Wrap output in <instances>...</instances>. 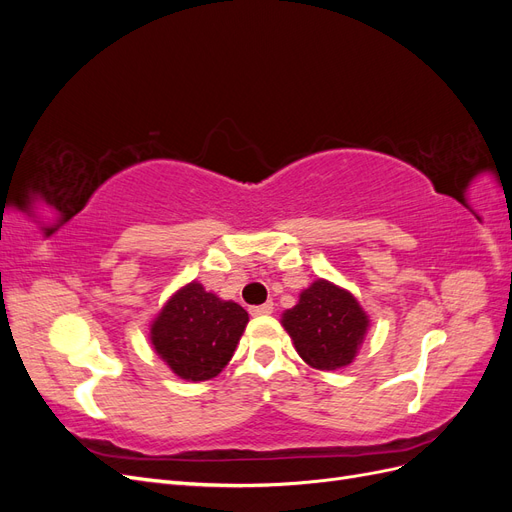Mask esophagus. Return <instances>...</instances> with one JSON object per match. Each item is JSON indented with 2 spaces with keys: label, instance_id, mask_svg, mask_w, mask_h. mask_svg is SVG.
<instances>
[{
  "label": "esophagus",
  "instance_id": "34e87169",
  "mask_svg": "<svg viewBox=\"0 0 512 512\" xmlns=\"http://www.w3.org/2000/svg\"><path fill=\"white\" fill-rule=\"evenodd\" d=\"M273 312V303H262V305H254L250 307L252 316H269Z\"/></svg>",
  "mask_w": 512,
  "mask_h": 512
}]
</instances>
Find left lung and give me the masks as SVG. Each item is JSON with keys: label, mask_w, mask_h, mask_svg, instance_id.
<instances>
[{"label": "left lung", "mask_w": 512, "mask_h": 512, "mask_svg": "<svg viewBox=\"0 0 512 512\" xmlns=\"http://www.w3.org/2000/svg\"><path fill=\"white\" fill-rule=\"evenodd\" d=\"M282 327L309 367L333 371L354 361L369 316L348 290L316 280L299 294V303L282 314Z\"/></svg>", "instance_id": "1"}]
</instances>
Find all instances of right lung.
<instances>
[{"instance_id":"add662e5","label":"right lung","mask_w":512,"mask_h":512,"mask_svg":"<svg viewBox=\"0 0 512 512\" xmlns=\"http://www.w3.org/2000/svg\"><path fill=\"white\" fill-rule=\"evenodd\" d=\"M250 320L235 301H222L203 284L190 282L153 318L151 346L173 374L188 382L211 380L235 354Z\"/></svg>"}]
</instances>
